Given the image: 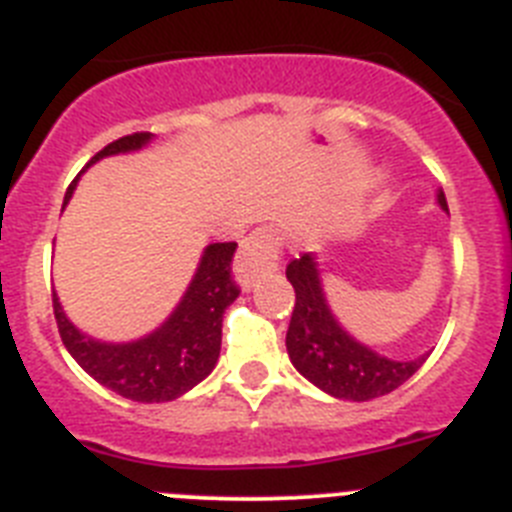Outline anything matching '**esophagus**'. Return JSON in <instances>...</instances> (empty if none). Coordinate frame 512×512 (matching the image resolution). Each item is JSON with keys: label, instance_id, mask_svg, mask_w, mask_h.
<instances>
[{"label": "esophagus", "instance_id": "1", "mask_svg": "<svg viewBox=\"0 0 512 512\" xmlns=\"http://www.w3.org/2000/svg\"><path fill=\"white\" fill-rule=\"evenodd\" d=\"M279 235L274 228H256L246 241L241 243V251L235 256V279L243 289H251L253 282L279 266Z\"/></svg>", "mask_w": 512, "mask_h": 512}]
</instances>
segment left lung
I'll list each match as a JSON object with an SVG mask.
<instances>
[{"label":"left lung","instance_id":"left-lung-1","mask_svg":"<svg viewBox=\"0 0 512 512\" xmlns=\"http://www.w3.org/2000/svg\"><path fill=\"white\" fill-rule=\"evenodd\" d=\"M438 205L449 212L443 192H438ZM287 279L295 287L287 354L297 372L328 395L354 402L374 400L408 382L428 359V354L410 361L387 359L348 336L330 312L318 261L312 253L289 261Z\"/></svg>","mask_w":512,"mask_h":512}]
</instances>
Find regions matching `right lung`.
I'll return each mask as SVG.
<instances>
[{
  "mask_svg": "<svg viewBox=\"0 0 512 512\" xmlns=\"http://www.w3.org/2000/svg\"><path fill=\"white\" fill-rule=\"evenodd\" d=\"M151 140V133H133L112 140L94 161L115 153L138 151ZM74 184L66 192L63 205L71 200ZM238 243H210L202 253L197 274L161 328L146 338L130 343H102L84 336L63 312L53 295V315L63 346L69 348L76 364L104 384L107 390L135 402H169L189 392L215 369L223 341V312L241 295L233 282L230 264Z\"/></svg>",
  "mask_w": 512,
  "mask_h": 512,
  "instance_id": "right-lung-1",
  "label": "right lung"
}]
</instances>
